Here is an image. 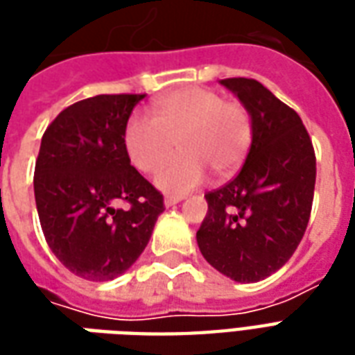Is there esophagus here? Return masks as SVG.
I'll list each match as a JSON object with an SVG mask.
<instances>
[{"label":"esophagus","mask_w":355,"mask_h":355,"mask_svg":"<svg viewBox=\"0 0 355 355\" xmlns=\"http://www.w3.org/2000/svg\"><path fill=\"white\" fill-rule=\"evenodd\" d=\"M178 201H182V196H167V198H165V205H167V207H173V205H177Z\"/></svg>","instance_id":"obj_1"}]
</instances>
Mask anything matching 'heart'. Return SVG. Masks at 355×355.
Listing matches in <instances>:
<instances>
[{"label": "heart", "mask_w": 355, "mask_h": 355, "mask_svg": "<svg viewBox=\"0 0 355 355\" xmlns=\"http://www.w3.org/2000/svg\"><path fill=\"white\" fill-rule=\"evenodd\" d=\"M254 139L253 116L243 102L224 101L215 91L188 87L154 104V119L132 114L125 125L123 144L131 163L152 175L175 152L157 186L167 192H188L209 171L216 178L234 175L245 162Z\"/></svg>", "instance_id": "obj_1"}]
</instances>
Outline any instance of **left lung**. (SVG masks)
I'll return each instance as SVG.
<instances>
[{
  "label": "left lung",
  "mask_w": 355,
  "mask_h": 355,
  "mask_svg": "<svg viewBox=\"0 0 355 355\" xmlns=\"http://www.w3.org/2000/svg\"><path fill=\"white\" fill-rule=\"evenodd\" d=\"M254 125L243 167L205 193L207 216L198 230L205 261L239 283L261 282L289 261L310 220L315 152L302 119L251 78H226Z\"/></svg>",
  "instance_id": "obj_1"
}]
</instances>
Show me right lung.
<instances>
[{
	"mask_svg": "<svg viewBox=\"0 0 355 355\" xmlns=\"http://www.w3.org/2000/svg\"><path fill=\"white\" fill-rule=\"evenodd\" d=\"M144 96L96 94L62 110L43 132L34 175L43 236L58 261L89 282L131 268L165 209L123 144L125 125Z\"/></svg>",
	"mask_w": 355,
	"mask_h": 355,
	"instance_id": "obj_1",
	"label": "right lung"
}]
</instances>
